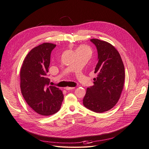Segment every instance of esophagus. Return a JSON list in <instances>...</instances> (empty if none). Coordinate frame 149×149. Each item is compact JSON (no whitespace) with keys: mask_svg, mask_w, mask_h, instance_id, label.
<instances>
[{"mask_svg":"<svg viewBox=\"0 0 149 149\" xmlns=\"http://www.w3.org/2000/svg\"><path fill=\"white\" fill-rule=\"evenodd\" d=\"M65 89L67 90H70L74 89V87H69V86H67V87L65 88Z\"/></svg>","mask_w":149,"mask_h":149,"instance_id":"1","label":"esophagus"}]
</instances>
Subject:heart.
Returning <instances> with one entry per match:
<instances>
[{
  "label": "heart",
  "instance_id": "heart-1",
  "mask_svg": "<svg viewBox=\"0 0 149 149\" xmlns=\"http://www.w3.org/2000/svg\"><path fill=\"white\" fill-rule=\"evenodd\" d=\"M77 49H86V50H89L90 51V48L88 47H86V46H81Z\"/></svg>",
  "mask_w": 149,
  "mask_h": 149
}]
</instances>
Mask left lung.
Returning <instances> with one entry per match:
<instances>
[{
  "instance_id": "left-lung-1",
  "label": "left lung",
  "mask_w": 149,
  "mask_h": 149,
  "mask_svg": "<svg viewBox=\"0 0 149 149\" xmlns=\"http://www.w3.org/2000/svg\"><path fill=\"white\" fill-rule=\"evenodd\" d=\"M96 47L98 62L94 85L88 88L83 100L85 107L97 113L109 111L117 103L125 81V68L120 54L112 44L97 38L90 39Z\"/></svg>"
}]
</instances>
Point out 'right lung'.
I'll use <instances>...</instances> for the list:
<instances>
[{"label":"right lung","mask_w":149,"mask_h":149,"mask_svg":"<svg viewBox=\"0 0 149 149\" xmlns=\"http://www.w3.org/2000/svg\"><path fill=\"white\" fill-rule=\"evenodd\" d=\"M56 45L43 43L32 48L25 57L20 70L22 95L37 113L49 116L58 112L64 100L62 91L49 86L47 78L50 54Z\"/></svg>","instance_id":"1"}]
</instances>
